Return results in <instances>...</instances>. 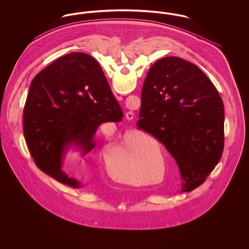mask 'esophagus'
<instances>
[{
	"instance_id": "1",
	"label": "esophagus",
	"mask_w": 249,
	"mask_h": 249,
	"mask_svg": "<svg viewBox=\"0 0 249 249\" xmlns=\"http://www.w3.org/2000/svg\"><path fill=\"white\" fill-rule=\"evenodd\" d=\"M133 117H134V114L131 111H129V112L126 113V118H127V119L130 120V119H133Z\"/></svg>"
}]
</instances>
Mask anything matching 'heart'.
<instances>
[{"mask_svg":"<svg viewBox=\"0 0 249 249\" xmlns=\"http://www.w3.org/2000/svg\"><path fill=\"white\" fill-rule=\"evenodd\" d=\"M161 159L159 142L151 136L131 134L122 146L112 149L107 155V164L110 173L123 182L134 183L139 175L140 167L148 170L151 175H158L160 168L152 166V160Z\"/></svg>","mask_w":249,"mask_h":249,"instance_id":"1","label":"heart"}]
</instances>
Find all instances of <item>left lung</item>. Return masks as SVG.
Listing matches in <instances>:
<instances>
[{"instance_id":"1","label":"left lung","mask_w":249,"mask_h":249,"mask_svg":"<svg viewBox=\"0 0 249 249\" xmlns=\"http://www.w3.org/2000/svg\"><path fill=\"white\" fill-rule=\"evenodd\" d=\"M137 127L161 142L178 163L181 192L195 190L217 165L224 148V105L195 64L159 59L142 85Z\"/></svg>"}]
</instances>
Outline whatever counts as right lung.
Segmentation results:
<instances>
[{"instance_id": "1", "label": "right lung", "mask_w": 249, "mask_h": 249, "mask_svg": "<svg viewBox=\"0 0 249 249\" xmlns=\"http://www.w3.org/2000/svg\"><path fill=\"white\" fill-rule=\"evenodd\" d=\"M123 113L101 66L91 56L71 53L37 73L24 107L23 131L36 166L59 183H81L62 171L71 145L89 153L104 122H119Z\"/></svg>"}]
</instances>
